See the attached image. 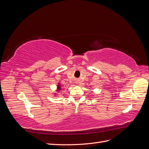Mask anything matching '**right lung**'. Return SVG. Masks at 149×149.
<instances>
[{"label": "right lung", "mask_w": 149, "mask_h": 149, "mask_svg": "<svg viewBox=\"0 0 149 149\" xmlns=\"http://www.w3.org/2000/svg\"><path fill=\"white\" fill-rule=\"evenodd\" d=\"M61 89V88L60 84V83H58V86H57V89H56L57 92H59Z\"/></svg>", "instance_id": "add662e5"}]
</instances>
